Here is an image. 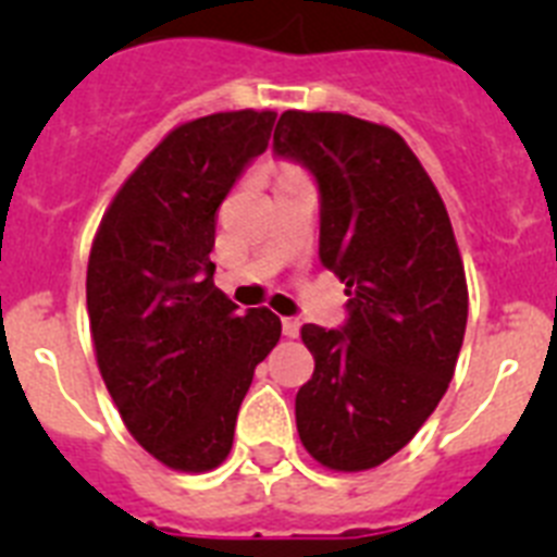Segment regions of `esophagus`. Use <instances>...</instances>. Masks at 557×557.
Masks as SVG:
<instances>
[{
    "instance_id": "obj_1",
    "label": "esophagus",
    "mask_w": 557,
    "mask_h": 557,
    "mask_svg": "<svg viewBox=\"0 0 557 557\" xmlns=\"http://www.w3.org/2000/svg\"><path fill=\"white\" fill-rule=\"evenodd\" d=\"M282 332L287 334V337H298V332H301V323H298V318H282Z\"/></svg>"
}]
</instances>
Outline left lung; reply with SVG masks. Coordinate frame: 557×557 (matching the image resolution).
Segmentation results:
<instances>
[{"instance_id": "obj_1", "label": "left lung", "mask_w": 557, "mask_h": 557, "mask_svg": "<svg viewBox=\"0 0 557 557\" xmlns=\"http://www.w3.org/2000/svg\"><path fill=\"white\" fill-rule=\"evenodd\" d=\"M273 150L321 189V262L346 284L343 329L307 323L314 373L295 396L301 444L332 471L405 449L455 376L469 287L446 206L393 127L284 111Z\"/></svg>"}]
</instances>
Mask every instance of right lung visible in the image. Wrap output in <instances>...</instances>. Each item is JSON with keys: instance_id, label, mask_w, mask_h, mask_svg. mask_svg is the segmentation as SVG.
Masks as SVG:
<instances>
[{"instance_id": "1", "label": "right lung", "mask_w": 557, "mask_h": 557, "mask_svg": "<svg viewBox=\"0 0 557 557\" xmlns=\"http://www.w3.org/2000/svg\"><path fill=\"white\" fill-rule=\"evenodd\" d=\"M275 111L172 127L113 195L91 243L86 304L97 368L127 432L172 471L218 469L256 366L282 337L268 307L214 287L218 209L268 150Z\"/></svg>"}]
</instances>
